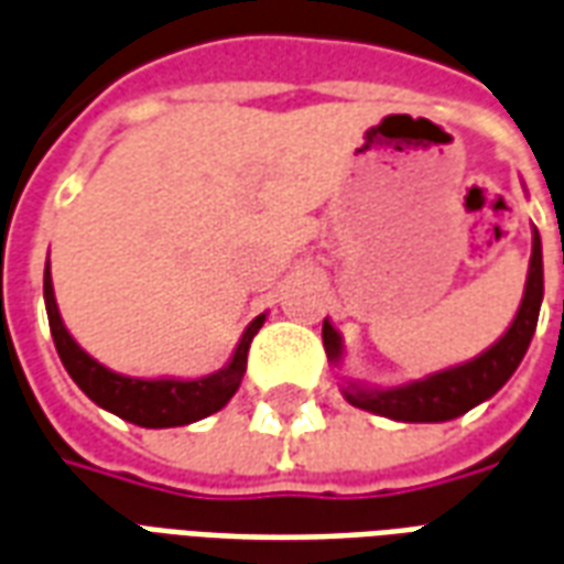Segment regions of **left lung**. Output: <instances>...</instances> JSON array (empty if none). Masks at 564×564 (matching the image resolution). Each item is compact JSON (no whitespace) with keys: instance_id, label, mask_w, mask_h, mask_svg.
<instances>
[{"instance_id":"obj_1","label":"left lung","mask_w":564,"mask_h":564,"mask_svg":"<svg viewBox=\"0 0 564 564\" xmlns=\"http://www.w3.org/2000/svg\"><path fill=\"white\" fill-rule=\"evenodd\" d=\"M541 302H544V257H541V235L534 229L522 302L508 332L492 347H486L484 354L462 362V366L444 368V371H435L423 380H411L402 387L383 390V387H366L356 380H344V399L354 408L390 416L399 423H447V420L468 414L471 408L492 399L517 371L532 344ZM323 347H326L332 366H341L344 341L329 319H323Z\"/></svg>"}]
</instances>
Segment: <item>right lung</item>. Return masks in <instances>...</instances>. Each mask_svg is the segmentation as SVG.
Listing matches in <instances>:
<instances>
[{
	"label": "right lung",
	"instance_id": "1",
	"mask_svg": "<svg viewBox=\"0 0 564 564\" xmlns=\"http://www.w3.org/2000/svg\"><path fill=\"white\" fill-rule=\"evenodd\" d=\"M44 305H47V323L54 335L56 354L66 366L68 378L78 383L80 390L90 395L93 402L111 411L127 423L144 425V429H172V425H189L202 416L217 414L232 399L241 378L247 371V350L253 335L262 329L265 314H259L241 335L235 347L232 359L205 378L181 380V378H129L117 375L102 362H96L72 335L59 317V307L54 299V281H51V262L44 265Z\"/></svg>",
	"mask_w": 564,
	"mask_h": 564
}]
</instances>
